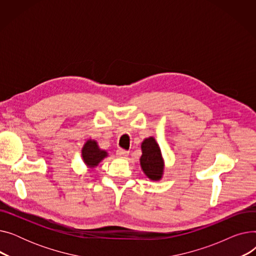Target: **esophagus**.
Returning <instances> with one entry per match:
<instances>
[{
	"mask_svg": "<svg viewBox=\"0 0 256 256\" xmlns=\"http://www.w3.org/2000/svg\"><path fill=\"white\" fill-rule=\"evenodd\" d=\"M116 152H117V154H118L119 156H121V158H126V156H128V152H126V150H122V148H118Z\"/></svg>",
	"mask_w": 256,
	"mask_h": 256,
	"instance_id": "34e87169",
	"label": "esophagus"
}]
</instances>
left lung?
Segmentation results:
<instances>
[{
    "label": "left lung",
    "mask_w": 256,
    "mask_h": 256,
    "mask_svg": "<svg viewBox=\"0 0 256 256\" xmlns=\"http://www.w3.org/2000/svg\"><path fill=\"white\" fill-rule=\"evenodd\" d=\"M141 150L140 165L145 176L152 180H160L164 173V160L156 139L154 137L144 139Z\"/></svg>",
    "instance_id": "1"
}]
</instances>
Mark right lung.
Wrapping results in <instances>:
<instances>
[{"label": "right lung", "mask_w": 256, "mask_h": 256, "mask_svg": "<svg viewBox=\"0 0 256 256\" xmlns=\"http://www.w3.org/2000/svg\"><path fill=\"white\" fill-rule=\"evenodd\" d=\"M108 156V152L100 148L96 140H87L82 148V158L89 168L96 167L102 160Z\"/></svg>", "instance_id": "obj_1"}]
</instances>
